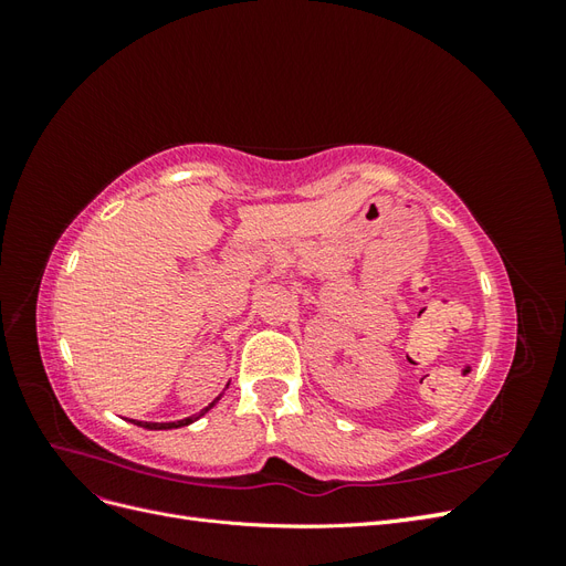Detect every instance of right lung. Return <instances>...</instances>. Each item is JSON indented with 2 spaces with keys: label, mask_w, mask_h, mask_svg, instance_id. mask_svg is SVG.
<instances>
[{
  "label": "right lung",
  "mask_w": 566,
  "mask_h": 566,
  "mask_svg": "<svg viewBox=\"0 0 566 566\" xmlns=\"http://www.w3.org/2000/svg\"><path fill=\"white\" fill-rule=\"evenodd\" d=\"M229 387V385H227ZM221 399V394L219 397L210 403V406H205L200 413H196V416H191V418H184V420H177V422H144V420H129V422H134V424H139V427H144V430H177V427H186V424H191V422H196L198 418H202L205 413H208V410L217 403Z\"/></svg>",
  "instance_id": "1"
}]
</instances>
